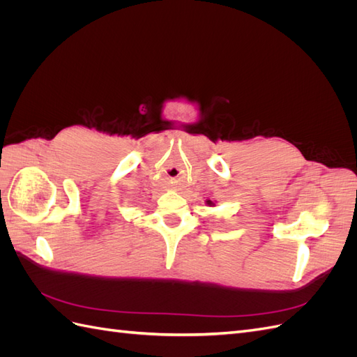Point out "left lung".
<instances>
[{"mask_svg": "<svg viewBox=\"0 0 357 357\" xmlns=\"http://www.w3.org/2000/svg\"><path fill=\"white\" fill-rule=\"evenodd\" d=\"M207 204H208V205H214V202H211V201H207Z\"/></svg>", "mask_w": 357, "mask_h": 357, "instance_id": "obj_1", "label": "left lung"}]
</instances>
